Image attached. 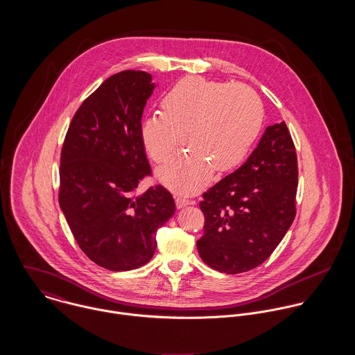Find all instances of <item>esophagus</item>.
Segmentation results:
<instances>
[{"mask_svg":"<svg viewBox=\"0 0 355 355\" xmlns=\"http://www.w3.org/2000/svg\"><path fill=\"white\" fill-rule=\"evenodd\" d=\"M175 202H176L178 209H182V207H186V206L191 205L193 201H190V200H187V198H184V197H176V198H175Z\"/></svg>","mask_w":355,"mask_h":355,"instance_id":"34e87169","label":"esophagus"}]
</instances>
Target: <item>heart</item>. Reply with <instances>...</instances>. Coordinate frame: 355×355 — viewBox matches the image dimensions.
I'll return each mask as SVG.
<instances>
[{"instance_id":"obj_1","label":"heart","mask_w":355,"mask_h":355,"mask_svg":"<svg viewBox=\"0 0 355 355\" xmlns=\"http://www.w3.org/2000/svg\"><path fill=\"white\" fill-rule=\"evenodd\" d=\"M164 112L145 117L141 137L155 162L176 149L180 132L189 149L157 169V179L178 193L206 186L213 171L236 166L252 148L262 123V105L245 85L186 78L162 98Z\"/></svg>"}]
</instances>
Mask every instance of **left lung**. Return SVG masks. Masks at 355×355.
Wrapping results in <instances>:
<instances>
[{
	"label": "left lung",
	"instance_id": "obj_1",
	"mask_svg": "<svg viewBox=\"0 0 355 355\" xmlns=\"http://www.w3.org/2000/svg\"><path fill=\"white\" fill-rule=\"evenodd\" d=\"M298 164L284 121L266 127L246 162L203 194V262L228 275L261 265L295 217Z\"/></svg>",
	"mask_w": 355,
	"mask_h": 355
}]
</instances>
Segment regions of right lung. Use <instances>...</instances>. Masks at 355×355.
I'll return each mask as SVG.
<instances>
[{
    "label": "right lung",
    "instance_id": "obj_1",
    "mask_svg": "<svg viewBox=\"0 0 355 355\" xmlns=\"http://www.w3.org/2000/svg\"><path fill=\"white\" fill-rule=\"evenodd\" d=\"M155 86L144 71L107 78L80 105L62 145L60 209L83 253L114 272L149 262L157 230L175 213L162 186L132 197L150 173L141 120Z\"/></svg>",
    "mask_w": 355,
    "mask_h": 355
}]
</instances>
